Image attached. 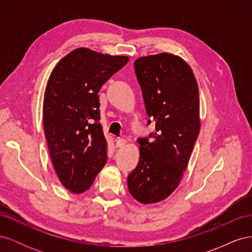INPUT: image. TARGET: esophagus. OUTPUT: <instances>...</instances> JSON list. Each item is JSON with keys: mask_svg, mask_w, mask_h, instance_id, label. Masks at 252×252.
Masks as SVG:
<instances>
[{"mask_svg": "<svg viewBox=\"0 0 252 252\" xmlns=\"http://www.w3.org/2000/svg\"><path fill=\"white\" fill-rule=\"evenodd\" d=\"M126 143H127V142H126L124 139H119V140H117L116 146H117L118 148H122V147H124V146H125Z\"/></svg>", "mask_w": 252, "mask_h": 252, "instance_id": "34e87169", "label": "esophagus"}]
</instances>
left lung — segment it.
I'll return each mask as SVG.
<instances>
[{"label":"left lung","instance_id":"1","mask_svg":"<svg viewBox=\"0 0 252 252\" xmlns=\"http://www.w3.org/2000/svg\"><path fill=\"white\" fill-rule=\"evenodd\" d=\"M134 70L156 131L149 134L154 142L138 139L139 164L127 185L134 199L146 205L165 200L180 185L200 132V97L191 68L178 56L139 58Z\"/></svg>","mask_w":252,"mask_h":252}]
</instances>
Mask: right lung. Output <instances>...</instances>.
I'll use <instances>...</instances> for the list:
<instances>
[{
	"mask_svg": "<svg viewBox=\"0 0 252 252\" xmlns=\"http://www.w3.org/2000/svg\"><path fill=\"white\" fill-rule=\"evenodd\" d=\"M128 61L82 47L65 56L50 74L44 132L58 178L73 193L86 191L107 161L97 94Z\"/></svg>",
	"mask_w": 252,
	"mask_h": 252,
	"instance_id": "obj_1",
	"label": "right lung"
}]
</instances>
